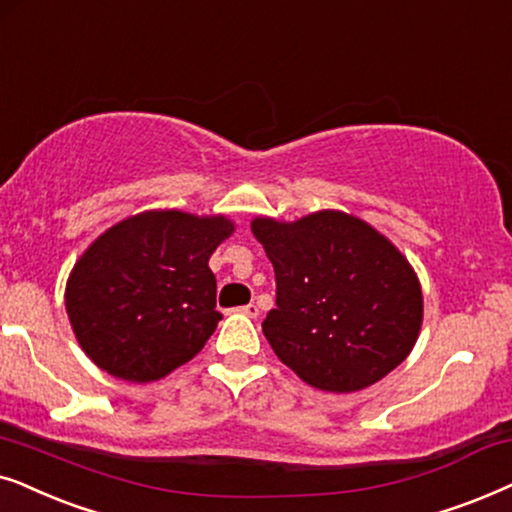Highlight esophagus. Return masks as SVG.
<instances>
[{
    "mask_svg": "<svg viewBox=\"0 0 512 512\" xmlns=\"http://www.w3.org/2000/svg\"><path fill=\"white\" fill-rule=\"evenodd\" d=\"M243 313V316H248V318H257L260 316V306L257 304H245V306H241V309H238Z\"/></svg>",
    "mask_w": 512,
    "mask_h": 512,
    "instance_id": "obj_1",
    "label": "esophagus"
}]
</instances>
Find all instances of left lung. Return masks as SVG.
<instances>
[{
	"label": "left lung",
	"mask_w": 512,
	"mask_h": 512,
	"mask_svg": "<svg viewBox=\"0 0 512 512\" xmlns=\"http://www.w3.org/2000/svg\"><path fill=\"white\" fill-rule=\"evenodd\" d=\"M276 274L262 332L299 379L351 393L410 356L424 299L410 262L358 217L323 210L297 222L252 220Z\"/></svg>",
	"instance_id": "8db88e82"
}]
</instances>
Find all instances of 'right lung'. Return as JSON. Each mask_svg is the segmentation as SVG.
<instances>
[{
  "label": "right lung",
  "instance_id": "add662e5",
  "mask_svg": "<svg viewBox=\"0 0 512 512\" xmlns=\"http://www.w3.org/2000/svg\"><path fill=\"white\" fill-rule=\"evenodd\" d=\"M227 217L147 210L107 229L74 264L65 306L81 349L112 377L145 384L199 353L222 313L208 267Z\"/></svg>",
  "mask_w": 512,
  "mask_h": 512
}]
</instances>
